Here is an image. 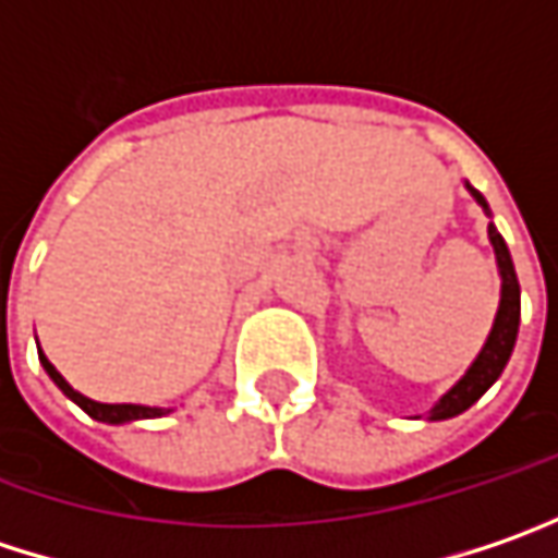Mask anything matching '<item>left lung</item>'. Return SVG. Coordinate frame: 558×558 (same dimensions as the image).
I'll list each match as a JSON object with an SVG mask.
<instances>
[{"label":"left lung","instance_id":"1","mask_svg":"<svg viewBox=\"0 0 558 558\" xmlns=\"http://www.w3.org/2000/svg\"><path fill=\"white\" fill-rule=\"evenodd\" d=\"M474 192V198L483 205V211L489 214L483 195L476 192L474 185H468ZM489 243L496 248V262H499V275H502V300H499V312L493 322V331L486 338V344L480 350V356L474 360V366L468 369V376L461 378L436 408L429 410V420H448L458 416L461 410H468L474 401H480V395L502 376L508 356L514 350V338H518V322H521V287H518V275L511 265L506 240L499 236V230L489 223Z\"/></svg>","mask_w":558,"mask_h":558}]
</instances>
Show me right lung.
<instances>
[{"label":"right lung","instance_id":"right-lung-1","mask_svg":"<svg viewBox=\"0 0 558 558\" xmlns=\"http://www.w3.org/2000/svg\"><path fill=\"white\" fill-rule=\"evenodd\" d=\"M40 363H44V369L50 373V378L62 388V395L65 398H72L78 408L87 413V416H94V420H100V423H129V420H148V416H163V410L160 408H142V404H100V401H90V398H84L82 391H75L65 378L56 373V366H52L50 360L40 353Z\"/></svg>","mask_w":558,"mask_h":558}]
</instances>
